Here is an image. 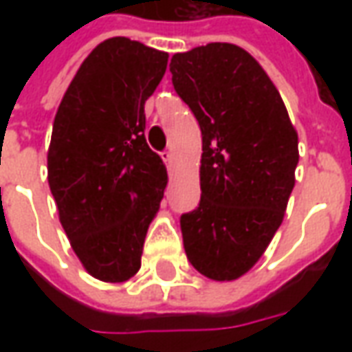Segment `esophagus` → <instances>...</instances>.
I'll list each match as a JSON object with an SVG mask.
<instances>
[{"label":"esophagus","instance_id":"obj_1","mask_svg":"<svg viewBox=\"0 0 352 352\" xmlns=\"http://www.w3.org/2000/svg\"><path fill=\"white\" fill-rule=\"evenodd\" d=\"M162 158H164V162L168 164V168L171 169V166H173V153H164L162 154Z\"/></svg>","mask_w":352,"mask_h":352}]
</instances>
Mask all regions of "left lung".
Returning a JSON list of instances; mask_svg holds the SVG:
<instances>
[{"instance_id": "8db88e82", "label": "left lung", "mask_w": 352, "mask_h": 352, "mask_svg": "<svg viewBox=\"0 0 352 352\" xmlns=\"http://www.w3.org/2000/svg\"><path fill=\"white\" fill-rule=\"evenodd\" d=\"M201 130L198 209L181 217L190 264L236 280L256 264L283 222L296 183L298 131L264 67L241 47L209 43L169 64Z\"/></svg>"}]
</instances>
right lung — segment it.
I'll use <instances>...</instances> for the list:
<instances>
[{
	"mask_svg": "<svg viewBox=\"0 0 352 352\" xmlns=\"http://www.w3.org/2000/svg\"><path fill=\"white\" fill-rule=\"evenodd\" d=\"M168 52L111 37L85 58L54 116L47 169L58 217L82 267L124 283L141 267L168 169L145 139V101Z\"/></svg>",
	"mask_w": 352,
	"mask_h": 352,
	"instance_id": "1",
	"label": "right lung"
}]
</instances>
